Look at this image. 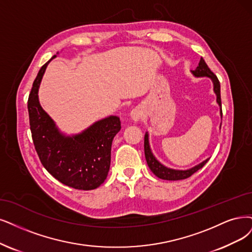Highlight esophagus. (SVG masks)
<instances>
[{"label": "esophagus", "mask_w": 252, "mask_h": 252, "mask_svg": "<svg viewBox=\"0 0 252 252\" xmlns=\"http://www.w3.org/2000/svg\"><path fill=\"white\" fill-rule=\"evenodd\" d=\"M131 118H132L133 121L137 123V121H139V120L142 118V111L139 109V108L133 109L132 112H131Z\"/></svg>", "instance_id": "34e87169"}]
</instances>
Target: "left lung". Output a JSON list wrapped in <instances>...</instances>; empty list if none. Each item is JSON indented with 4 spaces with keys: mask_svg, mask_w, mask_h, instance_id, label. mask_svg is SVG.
<instances>
[{
    "mask_svg": "<svg viewBox=\"0 0 252 252\" xmlns=\"http://www.w3.org/2000/svg\"><path fill=\"white\" fill-rule=\"evenodd\" d=\"M191 72L194 74L195 77L200 78V77H208L212 80L213 85H214V92L216 93L217 96V102L218 105L220 106V114L222 117V109H221V95H220V83L218 78L214 74V72L209 68V66L207 65V63L204 62V60L201 58L198 66L196 67L195 70H191ZM144 154H145V159L147 162L148 167L150 169L153 171V173L158 176L159 179L162 180H167V181H179V180H185L188 179L190 176L196 172L197 170H199L200 168L207 164V162L209 161V159L204 160L203 162H201L200 164L192 167L190 169L187 170H176V169H171L168 168V167L164 166L163 164H161L159 161L156 159V157L153 155L151 146H150V141H148V134L147 132L145 133L144 136Z\"/></svg>",
    "mask_w": 252,
    "mask_h": 252,
    "instance_id": "left-lung-1",
    "label": "left lung"
}]
</instances>
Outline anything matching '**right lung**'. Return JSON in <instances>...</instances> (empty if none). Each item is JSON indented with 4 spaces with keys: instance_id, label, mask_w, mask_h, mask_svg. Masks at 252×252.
<instances>
[{
    "instance_id": "1",
    "label": "right lung",
    "mask_w": 252,
    "mask_h": 252,
    "mask_svg": "<svg viewBox=\"0 0 252 252\" xmlns=\"http://www.w3.org/2000/svg\"><path fill=\"white\" fill-rule=\"evenodd\" d=\"M50 61L37 74L28 99L35 150L44 168L60 183L78 190L96 189L110 169L112 141L121 128L119 117L98 120L77 135L61 133L38 99V88Z\"/></svg>"
}]
</instances>
